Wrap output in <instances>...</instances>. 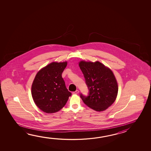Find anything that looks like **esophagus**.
I'll list each match as a JSON object with an SVG mask.
<instances>
[{"instance_id":"obj_1","label":"esophagus","mask_w":151,"mask_h":151,"mask_svg":"<svg viewBox=\"0 0 151 151\" xmlns=\"http://www.w3.org/2000/svg\"><path fill=\"white\" fill-rule=\"evenodd\" d=\"M79 93V91L78 90H76V91H73V94H77Z\"/></svg>"}]
</instances>
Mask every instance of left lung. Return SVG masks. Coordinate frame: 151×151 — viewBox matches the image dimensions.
Segmentation results:
<instances>
[{
    "mask_svg": "<svg viewBox=\"0 0 151 151\" xmlns=\"http://www.w3.org/2000/svg\"><path fill=\"white\" fill-rule=\"evenodd\" d=\"M89 90L87 96L80 97L84 104L96 111H103L114 103L118 85L111 70L99 62L82 61L79 63Z\"/></svg>",
    "mask_w": 151,
    "mask_h": 151,
    "instance_id": "1",
    "label": "left lung"
}]
</instances>
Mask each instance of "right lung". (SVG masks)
Returning <instances> with one entry per match:
<instances>
[{
    "label": "right lung",
    "mask_w": 151,
    "mask_h": 151,
    "mask_svg": "<svg viewBox=\"0 0 151 151\" xmlns=\"http://www.w3.org/2000/svg\"><path fill=\"white\" fill-rule=\"evenodd\" d=\"M67 62L52 63L38 72L32 86L36 105L46 113L59 111L66 104L72 93L62 78Z\"/></svg>",
    "instance_id": "obj_1"
}]
</instances>
